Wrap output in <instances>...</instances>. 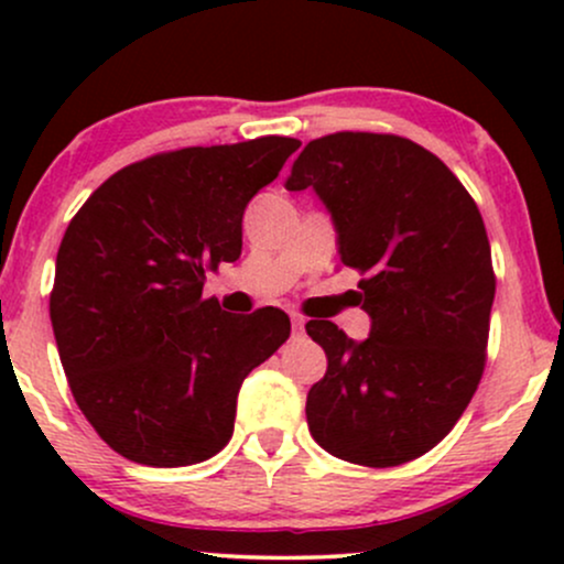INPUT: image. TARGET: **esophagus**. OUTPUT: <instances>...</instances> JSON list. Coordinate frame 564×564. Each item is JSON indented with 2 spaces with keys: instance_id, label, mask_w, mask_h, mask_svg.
I'll use <instances>...</instances> for the list:
<instances>
[{
  "instance_id": "34e87169",
  "label": "esophagus",
  "mask_w": 564,
  "mask_h": 564,
  "mask_svg": "<svg viewBox=\"0 0 564 564\" xmlns=\"http://www.w3.org/2000/svg\"><path fill=\"white\" fill-rule=\"evenodd\" d=\"M291 334H294V336L304 334V318H302V315H291Z\"/></svg>"
}]
</instances>
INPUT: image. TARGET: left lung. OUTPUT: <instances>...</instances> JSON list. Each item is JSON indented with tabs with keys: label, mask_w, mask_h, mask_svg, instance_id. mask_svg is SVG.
<instances>
[{
	"label": "left lung",
	"mask_w": 564,
	"mask_h": 564,
	"mask_svg": "<svg viewBox=\"0 0 564 564\" xmlns=\"http://www.w3.org/2000/svg\"><path fill=\"white\" fill-rule=\"evenodd\" d=\"M313 187L339 260L360 270L371 334H307L328 358L307 392L310 435L360 467H398L453 430L480 384L496 275L480 209L435 153L398 134L336 132L304 145L286 191Z\"/></svg>",
	"instance_id": "8db88e82"
}]
</instances>
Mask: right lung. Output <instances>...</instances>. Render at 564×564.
<instances>
[{
	"instance_id": "right-lung-1",
	"label": "right lung",
	"mask_w": 564,
	"mask_h": 564,
	"mask_svg": "<svg viewBox=\"0 0 564 564\" xmlns=\"http://www.w3.org/2000/svg\"><path fill=\"white\" fill-rule=\"evenodd\" d=\"M302 142L156 153L108 177L70 219L50 318L76 405L116 453L187 467L228 445L243 379L289 339V315H230L206 270L241 257L243 209Z\"/></svg>"
}]
</instances>
